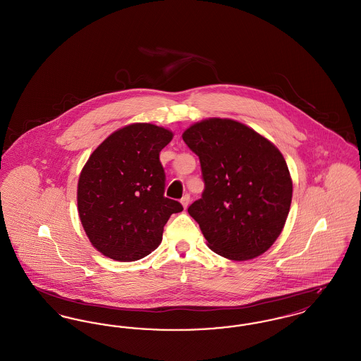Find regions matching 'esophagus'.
I'll list each match as a JSON object with an SVG mask.
<instances>
[{"label": "esophagus", "instance_id": "obj_1", "mask_svg": "<svg viewBox=\"0 0 361 361\" xmlns=\"http://www.w3.org/2000/svg\"><path fill=\"white\" fill-rule=\"evenodd\" d=\"M189 202H190V196L189 195H184L183 196V199H181V204L184 208H188Z\"/></svg>", "mask_w": 361, "mask_h": 361}]
</instances>
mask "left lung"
<instances>
[{
	"mask_svg": "<svg viewBox=\"0 0 361 361\" xmlns=\"http://www.w3.org/2000/svg\"><path fill=\"white\" fill-rule=\"evenodd\" d=\"M183 139L202 165L206 188L188 212L208 247L233 261L265 253L291 207V174L280 150L246 124L221 118L192 124Z\"/></svg>",
	"mask_w": 361,
	"mask_h": 361,
	"instance_id": "8db88e82",
	"label": "left lung"
}]
</instances>
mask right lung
Returning <instances> with one entry per match:
<instances>
[{
  "label": "right lung",
  "instance_id": "add662e5",
  "mask_svg": "<svg viewBox=\"0 0 361 361\" xmlns=\"http://www.w3.org/2000/svg\"><path fill=\"white\" fill-rule=\"evenodd\" d=\"M173 133L152 123L124 126L97 146L77 187V206L86 235L102 255L137 261L162 240L164 226L183 206L164 196L159 152Z\"/></svg>",
  "mask_w": 361,
  "mask_h": 361
}]
</instances>
